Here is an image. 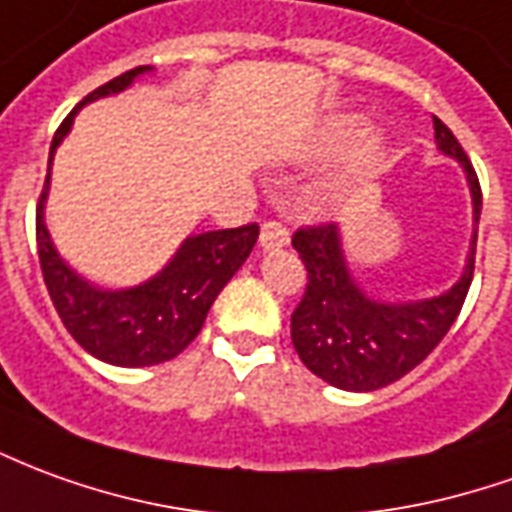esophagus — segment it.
I'll use <instances>...</instances> for the list:
<instances>
[{
	"mask_svg": "<svg viewBox=\"0 0 512 512\" xmlns=\"http://www.w3.org/2000/svg\"><path fill=\"white\" fill-rule=\"evenodd\" d=\"M288 230L282 227L280 221H266L263 224V230H260V246H263V252H271V249H282V246H288Z\"/></svg>",
	"mask_w": 512,
	"mask_h": 512,
	"instance_id": "obj_1",
	"label": "esophagus"
}]
</instances>
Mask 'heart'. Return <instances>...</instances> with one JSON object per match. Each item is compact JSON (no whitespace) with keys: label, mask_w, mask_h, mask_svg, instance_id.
I'll list each match as a JSON object with an SVG mask.
<instances>
[{"label":"heart","mask_w":512,"mask_h":512,"mask_svg":"<svg viewBox=\"0 0 512 512\" xmlns=\"http://www.w3.org/2000/svg\"><path fill=\"white\" fill-rule=\"evenodd\" d=\"M355 130V119L352 116H341V119H332L327 124V130L321 135V144L324 146H335L346 141L349 135ZM380 155V138L377 135H366V138H360V144L352 149V155H349V169L352 171H363L368 169L374 160Z\"/></svg>","instance_id":"heart-1"}]
</instances>
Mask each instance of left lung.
Segmentation results:
<instances>
[{"mask_svg":"<svg viewBox=\"0 0 512 512\" xmlns=\"http://www.w3.org/2000/svg\"><path fill=\"white\" fill-rule=\"evenodd\" d=\"M432 124L438 152L463 166L474 205L466 266L449 291L413 302L368 296L349 268L338 224L305 227L293 235V249L307 268L305 296L291 316L293 349L316 377L341 391H377L402 380L443 341L466 302L477 255L480 180L452 130L438 116Z\"/></svg>","mask_w":512,"mask_h":512,"instance_id":"8db88e82","label":"left lung"}]
</instances>
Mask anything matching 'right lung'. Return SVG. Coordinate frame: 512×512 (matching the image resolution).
<instances>
[{"label":"right lung","instance_id":"add662e5","mask_svg":"<svg viewBox=\"0 0 512 512\" xmlns=\"http://www.w3.org/2000/svg\"><path fill=\"white\" fill-rule=\"evenodd\" d=\"M152 66L124 71L116 80L105 82L88 94L71 110L66 121L57 127L49 149V174L44 194L35 210V238H38V260L44 271L46 291L52 296L57 316L63 318L71 338L80 343L88 355L105 360L110 366L141 368L166 363L177 357L194 341L207 310L216 302L221 288L232 280V274L244 266L255 246L257 224L235 227V230H213L188 235L166 266L141 285L130 288H102L85 277L60 257L46 230L44 207L49 196V177L57 146L71 132L74 116L80 107L96 102L102 96L127 91L141 74H149Z\"/></svg>","mask_w":512,"mask_h":512}]
</instances>
